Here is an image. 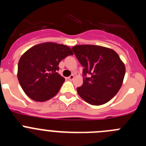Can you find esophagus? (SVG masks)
<instances>
[{
	"instance_id": "obj_1",
	"label": "esophagus",
	"mask_w": 146,
	"mask_h": 146,
	"mask_svg": "<svg viewBox=\"0 0 146 146\" xmlns=\"http://www.w3.org/2000/svg\"><path fill=\"white\" fill-rule=\"evenodd\" d=\"M74 74H71V75L69 76V77H68V79H69V80H72L74 79Z\"/></svg>"
}]
</instances>
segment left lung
Listing matches in <instances>:
<instances>
[{
	"instance_id": "1",
	"label": "left lung",
	"mask_w": 146,
	"mask_h": 146,
	"mask_svg": "<svg viewBox=\"0 0 146 146\" xmlns=\"http://www.w3.org/2000/svg\"><path fill=\"white\" fill-rule=\"evenodd\" d=\"M72 50L84 67L83 84L77 88L79 96L92 105H102L113 99L126 72L119 55L112 49L98 45H76Z\"/></svg>"
}]
</instances>
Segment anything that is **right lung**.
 I'll use <instances>...</instances> for the list:
<instances>
[{
  "instance_id": "1",
  "label": "right lung",
  "mask_w": 146,
  "mask_h": 146,
  "mask_svg": "<svg viewBox=\"0 0 146 146\" xmlns=\"http://www.w3.org/2000/svg\"><path fill=\"white\" fill-rule=\"evenodd\" d=\"M73 55L68 46L44 42L31 47L18 63L17 78L27 96L36 102H44L55 96L65 81L58 73V64Z\"/></svg>"
}]
</instances>
